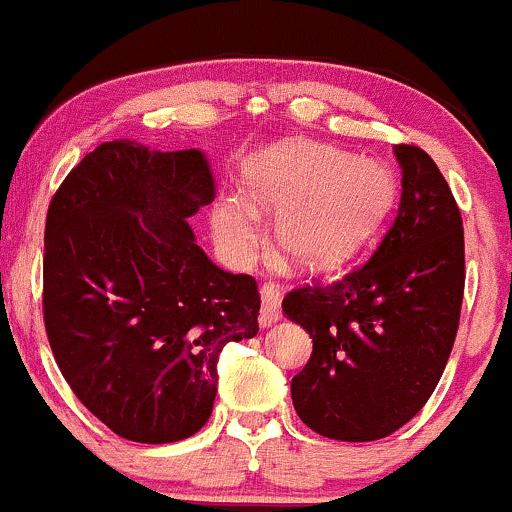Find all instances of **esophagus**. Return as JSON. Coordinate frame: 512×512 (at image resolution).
Wrapping results in <instances>:
<instances>
[{
    "instance_id": "esophagus-1",
    "label": "esophagus",
    "mask_w": 512,
    "mask_h": 512,
    "mask_svg": "<svg viewBox=\"0 0 512 512\" xmlns=\"http://www.w3.org/2000/svg\"><path fill=\"white\" fill-rule=\"evenodd\" d=\"M282 318V309H280V287L273 285V282H266L261 287V314H258V323L263 328L273 326Z\"/></svg>"
}]
</instances>
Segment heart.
<instances>
[{
	"label": "heart",
	"mask_w": 512,
	"mask_h": 512,
	"mask_svg": "<svg viewBox=\"0 0 512 512\" xmlns=\"http://www.w3.org/2000/svg\"><path fill=\"white\" fill-rule=\"evenodd\" d=\"M398 194L390 167L350 158L311 141L282 143L251 167L244 196L251 208L275 213V242L292 266L333 270L354 258L381 230ZM220 242L237 258L258 244L256 218L237 201L215 208Z\"/></svg>",
	"instance_id": "heart-1"
}]
</instances>
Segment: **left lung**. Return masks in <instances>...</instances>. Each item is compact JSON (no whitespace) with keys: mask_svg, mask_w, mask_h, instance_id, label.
<instances>
[{"mask_svg":"<svg viewBox=\"0 0 512 512\" xmlns=\"http://www.w3.org/2000/svg\"><path fill=\"white\" fill-rule=\"evenodd\" d=\"M402 196L393 225L362 266L287 292L282 311L314 340L292 378L299 419L335 441H378L426 405L458 335L465 230L429 153L395 146Z\"/></svg>","mask_w":512,"mask_h":512,"instance_id":"obj_1","label":"left lung"}]
</instances>
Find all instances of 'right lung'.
Here are the masks:
<instances>
[{"mask_svg": "<svg viewBox=\"0 0 512 512\" xmlns=\"http://www.w3.org/2000/svg\"><path fill=\"white\" fill-rule=\"evenodd\" d=\"M213 198L201 150L124 138L78 162L47 208V340L76 398L126 441L203 429L222 347L258 333L256 280L194 242L189 218Z\"/></svg>", "mask_w": 512, "mask_h": 512, "instance_id": "right-lung-1", "label": "right lung"}]
</instances>
